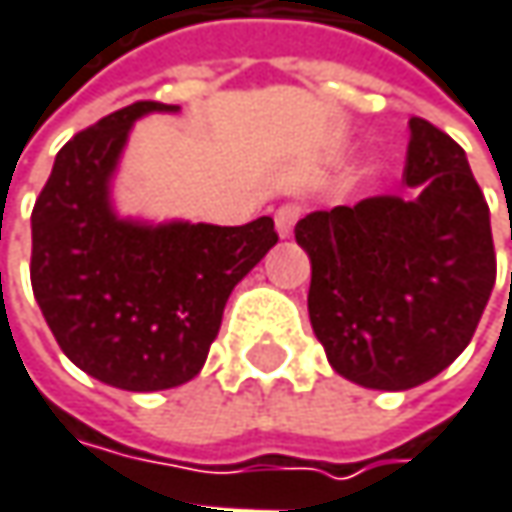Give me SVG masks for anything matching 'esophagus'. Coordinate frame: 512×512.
Wrapping results in <instances>:
<instances>
[{
    "mask_svg": "<svg viewBox=\"0 0 512 512\" xmlns=\"http://www.w3.org/2000/svg\"><path fill=\"white\" fill-rule=\"evenodd\" d=\"M296 219H299V208L296 205H284V208H278L275 213V228H278V237H293V225H296Z\"/></svg>",
    "mask_w": 512,
    "mask_h": 512,
    "instance_id": "esophagus-1",
    "label": "esophagus"
}]
</instances>
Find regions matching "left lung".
<instances>
[{"instance_id":"8db88e82","label":"left lung","mask_w":512,"mask_h":512,"mask_svg":"<svg viewBox=\"0 0 512 512\" xmlns=\"http://www.w3.org/2000/svg\"><path fill=\"white\" fill-rule=\"evenodd\" d=\"M404 184L401 196L313 210L296 225L310 257L307 313L331 369L387 393L448 369L495 287L487 199L466 152L428 119H410Z\"/></svg>"}]
</instances>
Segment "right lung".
<instances>
[{
  "label": "right lung",
  "mask_w": 512,
  "mask_h": 512,
  "mask_svg": "<svg viewBox=\"0 0 512 512\" xmlns=\"http://www.w3.org/2000/svg\"><path fill=\"white\" fill-rule=\"evenodd\" d=\"M178 111L134 102L75 134L31 213V290L46 325L81 372L128 393L193 381L231 290L278 243L272 216L231 228L119 213L114 178L134 122Z\"/></svg>",
  "instance_id": "right-lung-1"
}]
</instances>
